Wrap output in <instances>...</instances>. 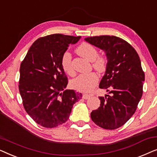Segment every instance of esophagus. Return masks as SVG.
Here are the masks:
<instances>
[{"instance_id":"1","label":"esophagus","mask_w":157,"mask_h":157,"mask_svg":"<svg viewBox=\"0 0 157 157\" xmlns=\"http://www.w3.org/2000/svg\"><path fill=\"white\" fill-rule=\"evenodd\" d=\"M90 97H91V95H90V94H84L83 95V98H84V99H89Z\"/></svg>"}]
</instances>
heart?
Listing matches in <instances>:
<instances>
[{"label":"heart","instance_id":"1","mask_svg":"<svg viewBox=\"0 0 157 157\" xmlns=\"http://www.w3.org/2000/svg\"><path fill=\"white\" fill-rule=\"evenodd\" d=\"M76 52L81 56L92 62V66L99 72L106 70L107 59L104 55H98V50L95 46L89 43H82L77 47ZM61 66L64 71L73 76L74 70L72 66V56L70 52L65 51L61 59ZM98 81V76L95 72L79 74L72 81L71 85L75 89L81 91L88 92L95 87Z\"/></svg>","mask_w":157,"mask_h":157}]
</instances>
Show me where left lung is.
Here are the masks:
<instances>
[{"label": "left lung", "mask_w": 157, "mask_h": 157, "mask_svg": "<svg viewBox=\"0 0 157 157\" xmlns=\"http://www.w3.org/2000/svg\"><path fill=\"white\" fill-rule=\"evenodd\" d=\"M85 40L104 50L108 60L99 83L108 93L98 96L100 106L92 111L91 118L100 127L116 129L132 117L142 96L145 74L140 59L132 45L119 37L91 36Z\"/></svg>", "instance_id": "left-lung-1"}]
</instances>
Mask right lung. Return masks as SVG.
<instances>
[{"mask_svg":"<svg viewBox=\"0 0 157 157\" xmlns=\"http://www.w3.org/2000/svg\"><path fill=\"white\" fill-rule=\"evenodd\" d=\"M81 36L51 34L38 38L21 63L19 91L25 111L46 128L65 123L82 94L65 90L68 78L61 63L63 53Z\"/></svg>","mask_w":157,"mask_h":157,"instance_id":"add662e5","label":"right lung"}]
</instances>
